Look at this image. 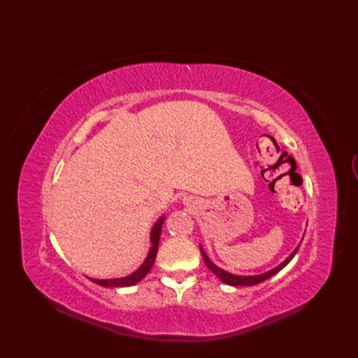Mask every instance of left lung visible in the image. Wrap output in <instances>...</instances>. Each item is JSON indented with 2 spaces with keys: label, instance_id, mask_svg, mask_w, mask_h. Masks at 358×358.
<instances>
[{
  "label": "left lung",
  "instance_id": "8db88e82",
  "mask_svg": "<svg viewBox=\"0 0 358 358\" xmlns=\"http://www.w3.org/2000/svg\"><path fill=\"white\" fill-rule=\"evenodd\" d=\"M299 247H300V243L294 248V251H293L283 262H281V264H278V266L274 267L273 270H270V271H267V273H262V274H255V275H238V274H232V273L224 271V270H222L220 267H217V266L215 264V262L208 257V254L204 252V250H203L201 245H200V252H201L204 264L208 266V268L222 281V283L229 285V286H255V285H258V283H262V281H264V280L273 277V275L277 274L278 271L283 270V268L289 264V262L293 259V257H294L296 252L299 251Z\"/></svg>",
  "mask_w": 358,
  "mask_h": 358
}]
</instances>
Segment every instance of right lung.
<instances>
[{"label":"right lung","instance_id":"1","mask_svg":"<svg viewBox=\"0 0 358 358\" xmlns=\"http://www.w3.org/2000/svg\"><path fill=\"white\" fill-rule=\"evenodd\" d=\"M165 222V216H161L155 224L152 227V229H150V236H149V241H150V248H149V252L145 258V261L142 262V266L135 270L131 274L126 275V277H119V278H90L92 283H96L99 286H103V287H130L134 286L136 283H139V281L149 273V270L152 268L154 262H155V258H157V252H158V245H159V236H161V231H162V224Z\"/></svg>","mask_w":358,"mask_h":358}]
</instances>
